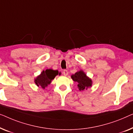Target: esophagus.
Returning a JSON list of instances; mask_svg holds the SVG:
<instances>
[{
	"instance_id": "obj_1",
	"label": "esophagus",
	"mask_w": 133,
	"mask_h": 133,
	"mask_svg": "<svg viewBox=\"0 0 133 133\" xmlns=\"http://www.w3.org/2000/svg\"><path fill=\"white\" fill-rule=\"evenodd\" d=\"M63 74L64 76H67V75H68V71H67V70H64L63 72Z\"/></svg>"
}]
</instances>
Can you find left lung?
<instances>
[{
	"label": "left lung",
	"mask_w": 133,
	"mask_h": 133,
	"mask_svg": "<svg viewBox=\"0 0 133 133\" xmlns=\"http://www.w3.org/2000/svg\"><path fill=\"white\" fill-rule=\"evenodd\" d=\"M71 77L75 82L78 83V89L80 91L90 87L92 84V81L91 79L87 77L84 72L82 70H80L75 73L74 75H72Z\"/></svg>",
	"instance_id": "8db88e82"
}]
</instances>
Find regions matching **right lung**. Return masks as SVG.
<instances>
[{"label": "right lung", "instance_id": "1", "mask_svg": "<svg viewBox=\"0 0 133 133\" xmlns=\"http://www.w3.org/2000/svg\"><path fill=\"white\" fill-rule=\"evenodd\" d=\"M58 74H58V70H54L50 69H46V70L43 71L40 75L35 78V83L37 86L40 85L43 89H44L50 84L52 80L54 79L55 76Z\"/></svg>", "mask_w": 133, "mask_h": 133}]
</instances>
